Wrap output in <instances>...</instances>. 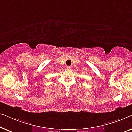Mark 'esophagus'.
<instances>
[{
    "instance_id": "esophagus-1",
    "label": "esophagus",
    "mask_w": 132,
    "mask_h": 132,
    "mask_svg": "<svg viewBox=\"0 0 132 132\" xmlns=\"http://www.w3.org/2000/svg\"><path fill=\"white\" fill-rule=\"evenodd\" d=\"M71 68H72V67L71 66H67V69L71 70Z\"/></svg>"
}]
</instances>
